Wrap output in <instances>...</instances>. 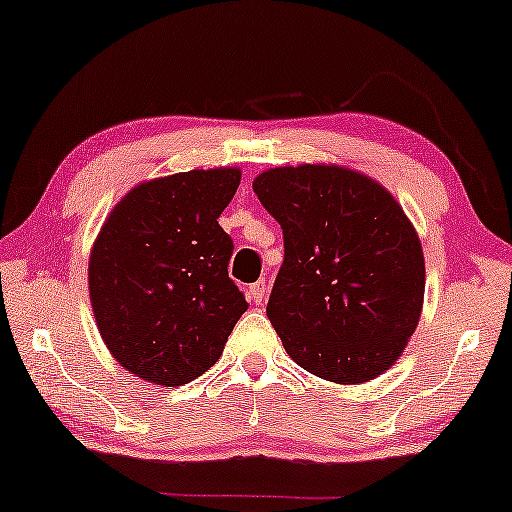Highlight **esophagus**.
<instances>
[{
    "label": "esophagus",
    "instance_id": "obj_1",
    "mask_svg": "<svg viewBox=\"0 0 512 512\" xmlns=\"http://www.w3.org/2000/svg\"><path fill=\"white\" fill-rule=\"evenodd\" d=\"M248 297L255 301V304H259L266 297V283L264 280H257V283H253L248 287Z\"/></svg>",
    "mask_w": 512,
    "mask_h": 512
}]
</instances>
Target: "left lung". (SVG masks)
<instances>
[{"label": "left lung", "mask_w": 512, "mask_h": 512, "mask_svg": "<svg viewBox=\"0 0 512 512\" xmlns=\"http://www.w3.org/2000/svg\"><path fill=\"white\" fill-rule=\"evenodd\" d=\"M253 190L283 229L266 315L287 355L338 385L390 369L424 299L422 243L397 199L336 164L269 169Z\"/></svg>", "instance_id": "left-lung-1"}]
</instances>
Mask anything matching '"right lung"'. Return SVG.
Listing matches in <instances>:
<instances>
[{
    "label": "right lung",
    "mask_w": 512,
    "mask_h": 512,
    "mask_svg": "<svg viewBox=\"0 0 512 512\" xmlns=\"http://www.w3.org/2000/svg\"><path fill=\"white\" fill-rule=\"evenodd\" d=\"M239 169H194L136 185L90 253L88 285L106 348L120 366L176 387L211 369L243 313L229 278L234 243L218 225Z\"/></svg>",
    "instance_id": "add662e5"
}]
</instances>
